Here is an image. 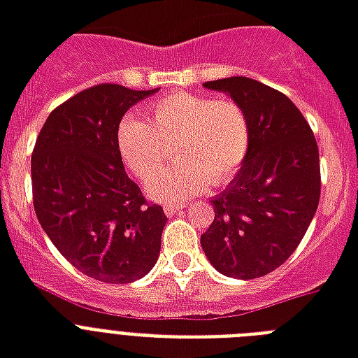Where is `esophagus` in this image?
I'll return each mask as SVG.
<instances>
[{"mask_svg":"<svg viewBox=\"0 0 358 358\" xmlns=\"http://www.w3.org/2000/svg\"><path fill=\"white\" fill-rule=\"evenodd\" d=\"M181 209H185V203H166L164 205V213L168 217H173L176 213H179Z\"/></svg>","mask_w":358,"mask_h":358,"instance_id":"obj_1","label":"esophagus"}]
</instances>
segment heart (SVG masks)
<instances>
[{
  "label": "heart",
  "mask_w": 358,
  "mask_h": 358,
  "mask_svg": "<svg viewBox=\"0 0 358 358\" xmlns=\"http://www.w3.org/2000/svg\"><path fill=\"white\" fill-rule=\"evenodd\" d=\"M148 113L151 124L124 115L115 141L124 164L143 181L162 167L174 143L176 164L145 185L153 199L182 201L241 170L250 149V119L239 102L179 91L155 101Z\"/></svg>",
  "instance_id": "b5f03b06"
}]
</instances>
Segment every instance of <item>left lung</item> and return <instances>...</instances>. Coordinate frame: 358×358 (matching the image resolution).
<instances>
[{"instance_id": "8db88e82", "label": "left lung", "mask_w": 358, "mask_h": 358, "mask_svg": "<svg viewBox=\"0 0 358 358\" xmlns=\"http://www.w3.org/2000/svg\"><path fill=\"white\" fill-rule=\"evenodd\" d=\"M203 87L245 108L250 149L231 182L210 199L215 220L201 235V248L220 274L259 278L292 256L317 210V143L299 108L257 80L231 76Z\"/></svg>"}]
</instances>
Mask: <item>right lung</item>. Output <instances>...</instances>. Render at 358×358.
<instances>
[{
    "label": "right lung",
    "instance_id": "obj_1",
    "mask_svg": "<svg viewBox=\"0 0 358 358\" xmlns=\"http://www.w3.org/2000/svg\"><path fill=\"white\" fill-rule=\"evenodd\" d=\"M157 91L93 85L55 108L35 141L38 222L61 256L99 282L130 284L159 259L168 218L129 179L115 141L127 110Z\"/></svg>",
    "mask_w": 358,
    "mask_h": 358
}]
</instances>
